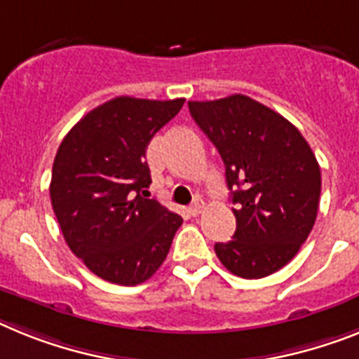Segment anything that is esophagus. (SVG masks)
Here are the masks:
<instances>
[{"mask_svg":"<svg viewBox=\"0 0 359 359\" xmlns=\"http://www.w3.org/2000/svg\"><path fill=\"white\" fill-rule=\"evenodd\" d=\"M203 208H204V201L203 198H195L194 203H191V206L188 208V212H189V215H194V217H197L198 213L203 212Z\"/></svg>","mask_w":359,"mask_h":359,"instance_id":"1","label":"esophagus"}]
</instances>
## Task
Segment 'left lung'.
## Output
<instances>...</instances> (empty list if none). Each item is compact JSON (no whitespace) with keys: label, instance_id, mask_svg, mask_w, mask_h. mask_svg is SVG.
<instances>
[{"label":"left lung","instance_id":"1","mask_svg":"<svg viewBox=\"0 0 359 359\" xmlns=\"http://www.w3.org/2000/svg\"><path fill=\"white\" fill-rule=\"evenodd\" d=\"M188 107L224 162L236 204V233L217 243V257L245 279L277 272L318 217L321 171L309 142L285 116L245 95Z\"/></svg>","mask_w":359,"mask_h":359}]
</instances>
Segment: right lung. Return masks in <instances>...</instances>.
<instances>
[{"instance_id":"1","label":"right lung","mask_w":359,"mask_h":359,"mask_svg":"<svg viewBox=\"0 0 359 359\" xmlns=\"http://www.w3.org/2000/svg\"><path fill=\"white\" fill-rule=\"evenodd\" d=\"M182 105L184 98L116 96L89 111L54 156L49 191L63 239L105 281H147L182 224V217L140 195L151 184L147 144Z\"/></svg>"}]
</instances>
